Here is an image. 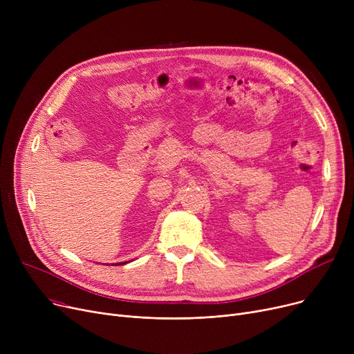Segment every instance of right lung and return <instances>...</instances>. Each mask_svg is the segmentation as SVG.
<instances>
[{
	"mask_svg": "<svg viewBox=\"0 0 354 354\" xmlns=\"http://www.w3.org/2000/svg\"><path fill=\"white\" fill-rule=\"evenodd\" d=\"M122 264H123V263H120V264H118V266H122Z\"/></svg>",
	"mask_w": 354,
	"mask_h": 354,
	"instance_id": "1",
	"label": "right lung"
}]
</instances>
